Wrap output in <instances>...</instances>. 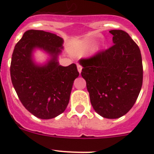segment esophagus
Wrapping results in <instances>:
<instances>
[{
	"label": "esophagus",
	"instance_id": "34e87169",
	"mask_svg": "<svg viewBox=\"0 0 154 154\" xmlns=\"http://www.w3.org/2000/svg\"><path fill=\"white\" fill-rule=\"evenodd\" d=\"M77 67H78V71H79V72L81 73V72H82V66H81V65H79L78 66H77Z\"/></svg>",
	"mask_w": 154,
	"mask_h": 154
}]
</instances>
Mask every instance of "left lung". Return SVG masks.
<instances>
[{"mask_svg":"<svg viewBox=\"0 0 154 154\" xmlns=\"http://www.w3.org/2000/svg\"><path fill=\"white\" fill-rule=\"evenodd\" d=\"M114 45L88 59H81V75L94 110L107 119L124 116L137 101L143 84L140 50L123 30H111Z\"/></svg>","mask_w":154,"mask_h":154,"instance_id":"obj_1","label":"left lung"}]
</instances>
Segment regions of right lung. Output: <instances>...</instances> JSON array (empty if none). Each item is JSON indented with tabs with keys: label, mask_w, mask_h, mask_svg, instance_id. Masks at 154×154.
Listing matches in <instances>:
<instances>
[{
	"label": "right lung",
	"mask_w": 154,
	"mask_h": 154,
	"mask_svg": "<svg viewBox=\"0 0 154 154\" xmlns=\"http://www.w3.org/2000/svg\"><path fill=\"white\" fill-rule=\"evenodd\" d=\"M63 42L55 34L28 30L12 54L10 71L14 88L25 109L39 119H52L65 111L74 80L79 75L75 64L59 65ZM37 49L49 56L45 63L34 60Z\"/></svg>",
	"instance_id": "1"
}]
</instances>
